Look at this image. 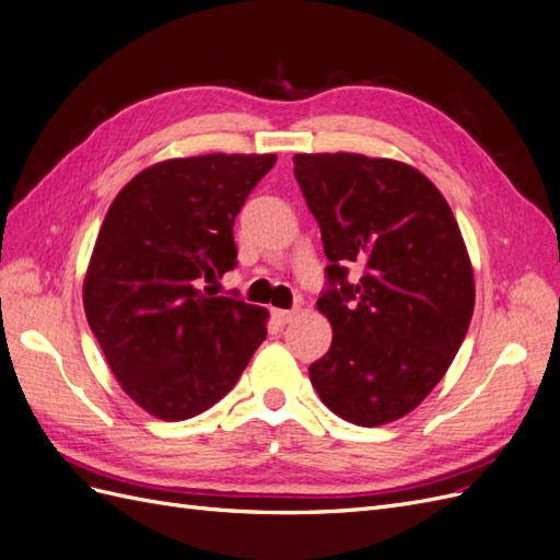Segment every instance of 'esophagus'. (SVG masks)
Wrapping results in <instances>:
<instances>
[{
    "mask_svg": "<svg viewBox=\"0 0 560 560\" xmlns=\"http://www.w3.org/2000/svg\"><path fill=\"white\" fill-rule=\"evenodd\" d=\"M296 315V311H273V317H276V322L278 325H287V322H292V317Z\"/></svg>",
    "mask_w": 560,
    "mask_h": 560,
    "instance_id": "1",
    "label": "esophagus"
}]
</instances>
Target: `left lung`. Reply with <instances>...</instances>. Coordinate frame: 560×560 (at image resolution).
I'll return each mask as SVG.
<instances>
[{
	"instance_id": "obj_1",
	"label": "left lung",
	"mask_w": 560,
	"mask_h": 560,
	"mask_svg": "<svg viewBox=\"0 0 560 560\" xmlns=\"http://www.w3.org/2000/svg\"><path fill=\"white\" fill-rule=\"evenodd\" d=\"M294 175L329 259L317 311L331 348L311 364L329 411L360 428L425 399L460 350L474 273L446 198L416 167L362 154H296ZM360 265L363 278L348 281Z\"/></svg>"
}]
</instances>
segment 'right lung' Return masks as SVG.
I'll use <instances>...</instances> for the list:
<instances>
[{
  "label": "right lung",
  "instance_id": "right-lung-1",
  "mask_svg": "<svg viewBox=\"0 0 560 560\" xmlns=\"http://www.w3.org/2000/svg\"><path fill=\"white\" fill-rule=\"evenodd\" d=\"M273 154L173 159L132 177L105 217L83 308L126 395L161 420L210 409L266 338L268 313L214 287L235 268L233 224Z\"/></svg>",
  "mask_w": 560,
  "mask_h": 560
}]
</instances>
